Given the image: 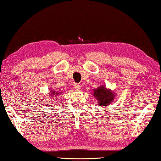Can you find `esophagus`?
I'll return each mask as SVG.
<instances>
[{"mask_svg":"<svg viewBox=\"0 0 161 161\" xmlns=\"http://www.w3.org/2000/svg\"><path fill=\"white\" fill-rule=\"evenodd\" d=\"M80 85L79 84H75V86H74V88H75V90H77V91H78V90H80Z\"/></svg>","mask_w":161,"mask_h":161,"instance_id":"obj_1","label":"esophagus"}]
</instances>
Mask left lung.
Here are the masks:
<instances>
[{
    "label": "left lung",
    "instance_id": "1",
    "mask_svg": "<svg viewBox=\"0 0 161 161\" xmlns=\"http://www.w3.org/2000/svg\"><path fill=\"white\" fill-rule=\"evenodd\" d=\"M93 92L95 97L101 107H104L105 106L108 105L115 96L114 93H113L111 91L106 89V88L104 86L96 88Z\"/></svg>",
    "mask_w": 161,
    "mask_h": 161
}]
</instances>
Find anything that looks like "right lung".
<instances>
[{"label":"right lung","instance_id":"1","mask_svg":"<svg viewBox=\"0 0 161 161\" xmlns=\"http://www.w3.org/2000/svg\"><path fill=\"white\" fill-rule=\"evenodd\" d=\"M50 94H51V95H50V97H53V96H57L59 94V93H57V91H51L50 92Z\"/></svg>","mask_w":161,"mask_h":161}]
</instances>
